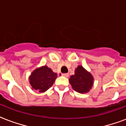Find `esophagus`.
I'll return each instance as SVG.
<instances>
[{
	"instance_id": "1",
	"label": "esophagus",
	"mask_w": 126,
	"mask_h": 126,
	"mask_svg": "<svg viewBox=\"0 0 126 126\" xmlns=\"http://www.w3.org/2000/svg\"><path fill=\"white\" fill-rule=\"evenodd\" d=\"M62 76L64 77H66V78H68V77L69 76V74H62Z\"/></svg>"
}]
</instances>
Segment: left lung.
<instances>
[{"label":"left lung","mask_w":126,"mask_h":126,"mask_svg":"<svg viewBox=\"0 0 126 126\" xmlns=\"http://www.w3.org/2000/svg\"><path fill=\"white\" fill-rule=\"evenodd\" d=\"M69 81L74 90L80 93H85L89 91L93 83L91 74L81 66L76 69L75 74L70 77Z\"/></svg>","instance_id":"1"}]
</instances>
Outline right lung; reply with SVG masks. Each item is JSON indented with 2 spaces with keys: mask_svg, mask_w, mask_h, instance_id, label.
<instances>
[{
  "mask_svg": "<svg viewBox=\"0 0 126 126\" xmlns=\"http://www.w3.org/2000/svg\"><path fill=\"white\" fill-rule=\"evenodd\" d=\"M56 78L57 74L52 72L50 68L45 66L32 72L30 77V82L32 88L42 93L52 86Z\"/></svg>",
  "mask_w": 126,
  "mask_h": 126,
  "instance_id": "1",
  "label": "right lung"
}]
</instances>
